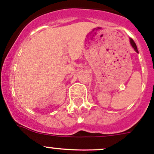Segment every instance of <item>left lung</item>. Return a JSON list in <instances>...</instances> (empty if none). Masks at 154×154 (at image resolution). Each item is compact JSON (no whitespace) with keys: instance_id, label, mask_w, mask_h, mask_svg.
I'll use <instances>...</instances> for the list:
<instances>
[{"instance_id":"obj_1","label":"left lung","mask_w":154,"mask_h":154,"mask_svg":"<svg viewBox=\"0 0 154 154\" xmlns=\"http://www.w3.org/2000/svg\"><path fill=\"white\" fill-rule=\"evenodd\" d=\"M130 43H131V45L133 46V48H134L135 51H136V52H137V53H139V51H138V49H137V47H136V43L134 42V41H133L132 38H130Z\"/></svg>"}]
</instances>
